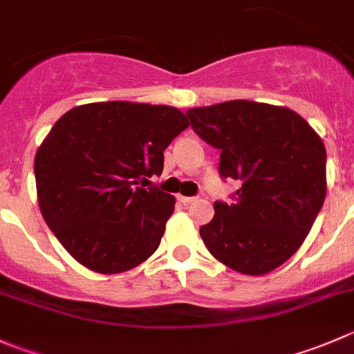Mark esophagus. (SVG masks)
Returning a JSON list of instances; mask_svg holds the SVG:
<instances>
[{
  "instance_id": "obj_1",
  "label": "esophagus",
  "mask_w": 354,
  "mask_h": 354,
  "mask_svg": "<svg viewBox=\"0 0 354 354\" xmlns=\"http://www.w3.org/2000/svg\"><path fill=\"white\" fill-rule=\"evenodd\" d=\"M178 201H180L183 205H188V204H192V202H195V197H185V195H178Z\"/></svg>"
}]
</instances>
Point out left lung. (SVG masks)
<instances>
[{
	"label": "left lung",
	"mask_w": 354,
	"mask_h": 354,
	"mask_svg": "<svg viewBox=\"0 0 354 354\" xmlns=\"http://www.w3.org/2000/svg\"><path fill=\"white\" fill-rule=\"evenodd\" d=\"M187 118L221 152L219 176L242 183L233 204L214 202V218L201 226L205 247L243 275L272 272L299 249L324 205V142L294 111L257 102L190 109Z\"/></svg>",
	"instance_id": "left-lung-1"
}]
</instances>
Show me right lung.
Listing matches in <instances>:
<instances>
[{"label":"right lung","instance_id":"right-lung-1","mask_svg":"<svg viewBox=\"0 0 354 354\" xmlns=\"http://www.w3.org/2000/svg\"><path fill=\"white\" fill-rule=\"evenodd\" d=\"M188 128L167 105L98 102L65 112L34 159L41 214L77 263L128 272L159 247L174 197L136 187L159 176L164 150Z\"/></svg>","mask_w":354,"mask_h":354}]
</instances>
